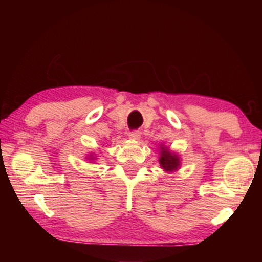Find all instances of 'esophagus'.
Listing matches in <instances>:
<instances>
[{
	"label": "esophagus",
	"mask_w": 262,
	"mask_h": 262,
	"mask_svg": "<svg viewBox=\"0 0 262 262\" xmlns=\"http://www.w3.org/2000/svg\"><path fill=\"white\" fill-rule=\"evenodd\" d=\"M129 139L130 140H134V141H137V140H140V137H141V133L140 132H130L129 133Z\"/></svg>",
	"instance_id": "34e87169"
}]
</instances>
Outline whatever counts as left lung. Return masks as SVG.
<instances>
[{
    "instance_id": "1",
    "label": "left lung",
    "mask_w": 262,
    "mask_h": 262,
    "mask_svg": "<svg viewBox=\"0 0 262 262\" xmlns=\"http://www.w3.org/2000/svg\"><path fill=\"white\" fill-rule=\"evenodd\" d=\"M159 165L165 172H176L178 171L181 166V158L177 152L166 147L165 144L161 143L159 145Z\"/></svg>"
}]
</instances>
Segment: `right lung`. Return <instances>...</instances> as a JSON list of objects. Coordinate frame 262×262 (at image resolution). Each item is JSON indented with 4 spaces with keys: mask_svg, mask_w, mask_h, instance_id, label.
<instances>
[{
    "mask_svg": "<svg viewBox=\"0 0 262 262\" xmlns=\"http://www.w3.org/2000/svg\"><path fill=\"white\" fill-rule=\"evenodd\" d=\"M85 158L88 159L89 162H97V159H98V156H97L95 152H91V154H89Z\"/></svg>",
    "mask_w": 262,
    "mask_h": 262,
    "instance_id": "1",
    "label": "right lung"
}]
</instances>
